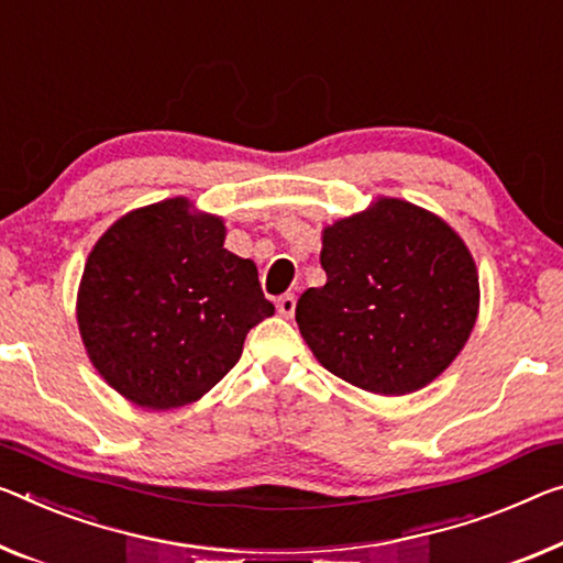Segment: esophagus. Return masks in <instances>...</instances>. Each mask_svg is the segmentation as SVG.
<instances>
[{"label":"esophagus","mask_w":563,"mask_h":563,"mask_svg":"<svg viewBox=\"0 0 563 563\" xmlns=\"http://www.w3.org/2000/svg\"><path fill=\"white\" fill-rule=\"evenodd\" d=\"M294 309H297V299H294V294H284V297H279V301H276V311H279L282 317L291 319Z\"/></svg>","instance_id":"1"}]
</instances>
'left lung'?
Returning a JSON list of instances; mask_svg holds the SVG:
<instances>
[{
  "instance_id": "left-lung-1",
  "label": "left lung",
  "mask_w": 563,
  "mask_h": 563,
  "mask_svg": "<svg viewBox=\"0 0 563 563\" xmlns=\"http://www.w3.org/2000/svg\"><path fill=\"white\" fill-rule=\"evenodd\" d=\"M324 287L297 324L332 375L375 395H410L451 367L481 307L465 241L432 211L379 196L322 231Z\"/></svg>"
}]
</instances>
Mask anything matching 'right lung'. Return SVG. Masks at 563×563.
Returning a JSON list of instances; mask_svg holds the SVG:
<instances>
[{
	"mask_svg": "<svg viewBox=\"0 0 563 563\" xmlns=\"http://www.w3.org/2000/svg\"><path fill=\"white\" fill-rule=\"evenodd\" d=\"M223 239L221 216L178 196L120 216L92 246L77 327L92 367L137 408L201 400L274 314L256 264Z\"/></svg>",
	"mask_w": 563,
	"mask_h": 563,
	"instance_id": "right-lung-1",
	"label": "right lung"
}]
</instances>
